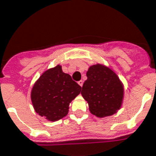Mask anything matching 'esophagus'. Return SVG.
Listing matches in <instances>:
<instances>
[{"label":"esophagus","mask_w":156,"mask_h":156,"mask_svg":"<svg viewBox=\"0 0 156 156\" xmlns=\"http://www.w3.org/2000/svg\"><path fill=\"white\" fill-rule=\"evenodd\" d=\"M78 84H79L80 86H83V84H84V82H83V80H80V81H78Z\"/></svg>","instance_id":"1"}]
</instances>
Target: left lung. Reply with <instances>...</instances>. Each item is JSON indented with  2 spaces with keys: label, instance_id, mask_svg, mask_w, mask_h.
Listing matches in <instances>:
<instances>
[{
  "label": "left lung",
  "instance_id": "8db88e82",
  "mask_svg": "<svg viewBox=\"0 0 156 156\" xmlns=\"http://www.w3.org/2000/svg\"><path fill=\"white\" fill-rule=\"evenodd\" d=\"M86 76L81 95L90 113L101 118L117 113L124 98V86L118 75L109 67L97 63L88 68Z\"/></svg>",
  "mask_w": 156,
  "mask_h": 156
}]
</instances>
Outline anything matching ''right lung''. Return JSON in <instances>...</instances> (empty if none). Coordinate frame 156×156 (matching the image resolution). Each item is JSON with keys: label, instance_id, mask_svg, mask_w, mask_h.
Instances as JSON below:
<instances>
[{"label": "right lung", "instance_id": "right-lung-1", "mask_svg": "<svg viewBox=\"0 0 156 156\" xmlns=\"http://www.w3.org/2000/svg\"><path fill=\"white\" fill-rule=\"evenodd\" d=\"M81 87L64 73L59 64L45 71L34 83L31 102L38 115L55 122L68 115L69 105L79 95Z\"/></svg>", "mask_w": 156, "mask_h": 156}]
</instances>
